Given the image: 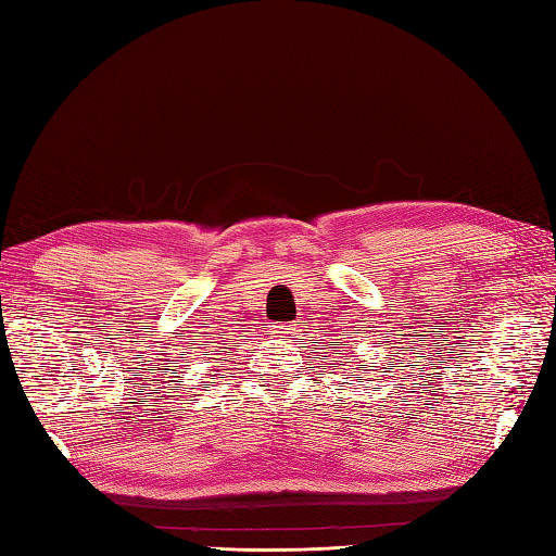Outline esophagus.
<instances>
[{"instance_id": "obj_1", "label": "esophagus", "mask_w": 556, "mask_h": 556, "mask_svg": "<svg viewBox=\"0 0 556 556\" xmlns=\"http://www.w3.org/2000/svg\"><path fill=\"white\" fill-rule=\"evenodd\" d=\"M293 332H296V325H277V334L281 337H291Z\"/></svg>"}]
</instances>
